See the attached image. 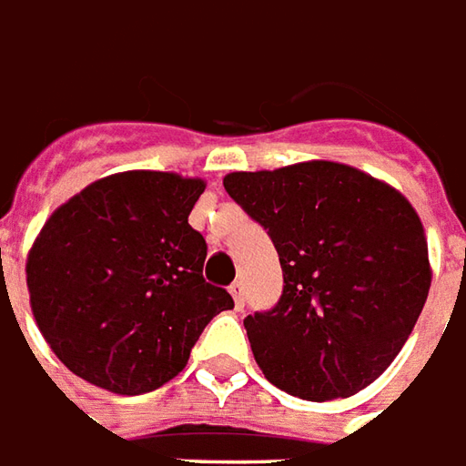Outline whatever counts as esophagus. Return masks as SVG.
<instances>
[{"label": "esophagus", "instance_id": "esophagus-1", "mask_svg": "<svg viewBox=\"0 0 466 466\" xmlns=\"http://www.w3.org/2000/svg\"><path fill=\"white\" fill-rule=\"evenodd\" d=\"M228 291H230L233 301H236V309H243V303H246V286H243L240 280H233Z\"/></svg>", "mask_w": 466, "mask_h": 466}]
</instances>
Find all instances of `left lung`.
Instances as JSON below:
<instances>
[{"label":"left lung","mask_w":466,"mask_h":466,"mask_svg":"<svg viewBox=\"0 0 466 466\" xmlns=\"http://www.w3.org/2000/svg\"><path fill=\"white\" fill-rule=\"evenodd\" d=\"M283 268L270 311L246 316L256 364L306 401L354 397L384 374L431 286L424 226L397 187L331 160L228 173Z\"/></svg>","instance_id":"left-lung-1"}]
</instances>
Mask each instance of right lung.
I'll return each instance as SVG.
<instances>
[{
	"label": "right lung",
	"mask_w": 466,
	"mask_h": 466,
	"mask_svg": "<svg viewBox=\"0 0 466 466\" xmlns=\"http://www.w3.org/2000/svg\"><path fill=\"white\" fill-rule=\"evenodd\" d=\"M206 180L160 170L100 177L47 218L27 253L29 306L72 374L137 397L186 369L213 316L233 309L203 279L187 216Z\"/></svg>",
	"instance_id": "add662e5"
}]
</instances>
